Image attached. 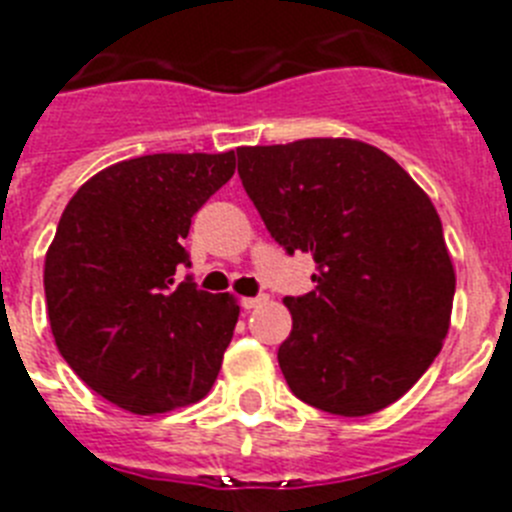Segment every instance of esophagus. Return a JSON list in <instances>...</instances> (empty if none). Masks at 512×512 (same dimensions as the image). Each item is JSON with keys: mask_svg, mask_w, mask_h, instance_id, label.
Listing matches in <instances>:
<instances>
[{"mask_svg": "<svg viewBox=\"0 0 512 512\" xmlns=\"http://www.w3.org/2000/svg\"><path fill=\"white\" fill-rule=\"evenodd\" d=\"M262 301H265V296H244L242 306L244 309H255V306H260Z\"/></svg>", "mask_w": 512, "mask_h": 512, "instance_id": "34e87169", "label": "esophagus"}]
</instances>
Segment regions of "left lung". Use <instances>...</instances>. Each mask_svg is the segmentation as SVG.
Here are the masks:
<instances>
[{"mask_svg":"<svg viewBox=\"0 0 512 512\" xmlns=\"http://www.w3.org/2000/svg\"><path fill=\"white\" fill-rule=\"evenodd\" d=\"M239 177L288 255L317 262L286 296L278 363L301 402L342 417L384 410L441 353L453 273L438 211L389 154L355 139L237 149Z\"/></svg>","mask_w":512,"mask_h":512,"instance_id":"obj_1","label":"left lung"}]
</instances>
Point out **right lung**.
Wrapping results in <instances>:
<instances>
[{"label":"right lung","instance_id":"add662e5","mask_svg":"<svg viewBox=\"0 0 512 512\" xmlns=\"http://www.w3.org/2000/svg\"><path fill=\"white\" fill-rule=\"evenodd\" d=\"M234 151L149 154L97 172L64 208L43 288L56 348L108 402L154 415L203 399L239 304L193 278L190 219L234 175Z\"/></svg>","mask_w":512,"mask_h":512}]
</instances>
